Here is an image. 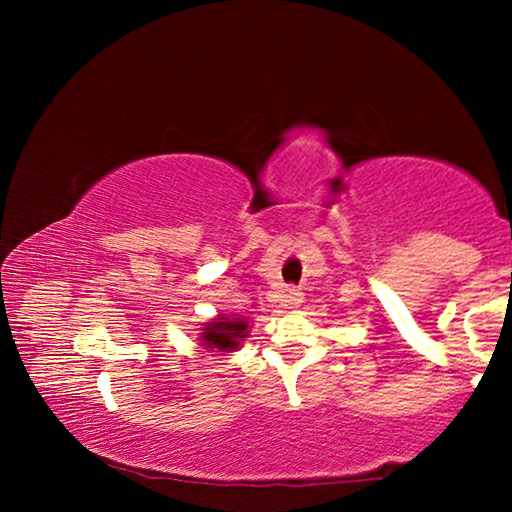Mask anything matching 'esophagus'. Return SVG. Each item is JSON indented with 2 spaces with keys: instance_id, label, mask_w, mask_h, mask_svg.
Returning a JSON list of instances; mask_svg holds the SVG:
<instances>
[{
  "instance_id": "esophagus-1",
  "label": "esophagus",
  "mask_w": 512,
  "mask_h": 512,
  "mask_svg": "<svg viewBox=\"0 0 512 512\" xmlns=\"http://www.w3.org/2000/svg\"><path fill=\"white\" fill-rule=\"evenodd\" d=\"M284 302H287V305H289L291 309L300 307V302H302V291H298V289H287V293H284Z\"/></svg>"
}]
</instances>
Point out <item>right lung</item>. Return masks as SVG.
<instances>
[{"label": "right lung", "mask_w": 512, "mask_h": 512, "mask_svg": "<svg viewBox=\"0 0 512 512\" xmlns=\"http://www.w3.org/2000/svg\"><path fill=\"white\" fill-rule=\"evenodd\" d=\"M248 336V320L244 318H228L219 316L212 323H205L201 332L203 348H212L216 352H232L237 350L241 341Z\"/></svg>", "instance_id": "right-lung-1"}]
</instances>
